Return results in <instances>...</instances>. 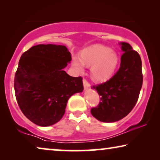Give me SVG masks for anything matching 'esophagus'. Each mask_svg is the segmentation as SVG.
<instances>
[{
    "mask_svg": "<svg viewBox=\"0 0 160 160\" xmlns=\"http://www.w3.org/2000/svg\"><path fill=\"white\" fill-rule=\"evenodd\" d=\"M83 84H84L85 89H88L90 88V84H89V83L86 79H83Z\"/></svg>",
    "mask_w": 160,
    "mask_h": 160,
    "instance_id": "34e87169",
    "label": "esophagus"
}]
</instances>
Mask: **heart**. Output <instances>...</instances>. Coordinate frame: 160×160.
Listing matches in <instances>:
<instances>
[{
	"label": "heart",
	"instance_id": "heart-1",
	"mask_svg": "<svg viewBox=\"0 0 160 160\" xmlns=\"http://www.w3.org/2000/svg\"><path fill=\"white\" fill-rule=\"evenodd\" d=\"M81 58L74 56L72 65L78 73L84 71L86 65L91 68V75L97 82H103L113 75L119 65V55L111 51L110 47L95 44L84 49L81 53Z\"/></svg>",
	"mask_w": 160,
	"mask_h": 160
}]
</instances>
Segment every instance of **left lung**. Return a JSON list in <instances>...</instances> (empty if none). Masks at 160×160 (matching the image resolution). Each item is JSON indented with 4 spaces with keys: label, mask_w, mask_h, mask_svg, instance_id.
<instances>
[{
    "label": "left lung",
    "mask_w": 160,
    "mask_h": 160,
    "mask_svg": "<svg viewBox=\"0 0 160 160\" xmlns=\"http://www.w3.org/2000/svg\"><path fill=\"white\" fill-rule=\"evenodd\" d=\"M119 69L107 82L94 85L100 101L91 109L94 117L102 122H114L125 117L136 104L143 84L139 54L128 43L122 42Z\"/></svg>",
    "instance_id": "1"
}]
</instances>
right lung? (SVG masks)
<instances>
[{
    "label": "right lung",
    "instance_id": "obj_1",
    "mask_svg": "<svg viewBox=\"0 0 160 160\" xmlns=\"http://www.w3.org/2000/svg\"><path fill=\"white\" fill-rule=\"evenodd\" d=\"M71 60L67 47L55 44L33 46L21 56L14 77L15 95L23 114L37 125L60 121L70 97L84 89L81 76L63 71Z\"/></svg>",
    "mask_w": 160,
    "mask_h": 160
}]
</instances>
